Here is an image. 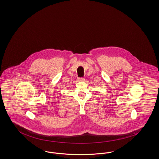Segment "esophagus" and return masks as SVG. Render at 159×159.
<instances>
[{"instance_id":"esophagus-1","label":"esophagus","mask_w":159,"mask_h":159,"mask_svg":"<svg viewBox=\"0 0 159 159\" xmlns=\"http://www.w3.org/2000/svg\"><path fill=\"white\" fill-rule=\"evenodd\" d=\"M84 77H79V78H78V80L79 81H84Z\"/></svg>"}]
</instances>
